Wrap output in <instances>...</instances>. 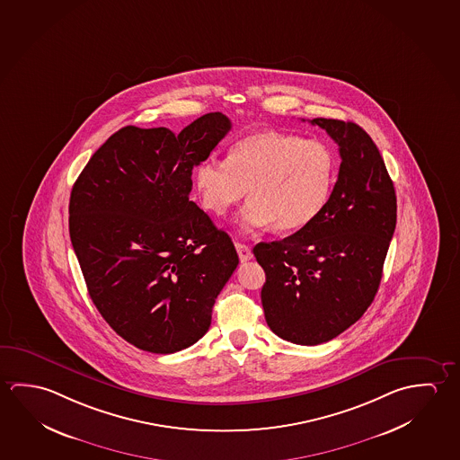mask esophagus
<instances>
[{"instance_id": "obj_1", "label": "esophagus", "mask_w": 460, "mask_h": 460, "mask_svg": "<svg viewBox=\"0 0 460 460\" xmlns=\"http://www.w3.org/2000/svg\"><path fill=\"white\" fill-rule=\"evenodd\" d=\"M235 250H237V253H239V260H241L242 263H245V261H249V260L253 258L252 250H250L249 245H245V243L237 242V243H235Z\"/></svg>"}]
</instances>
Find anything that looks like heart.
I'll list each match as a JSON object with an SVG mask.
<instances>
[{"label":"heart","instance_id":"obj_1","mask_svg":"<svg viewBox=\"0 0 460 460\" xmlns=\"http://www.w3.org/2000/svg\"><path fill=\"white\" fill-rule=\"evenodd\" d=\"M335 158L323 141L280 131H256L231 146L226 162L207 158L194 173L205 210L223 217L245 192L243 229L288 233L306 226L331 196Z\"/></svg>","mask_w":460,"mask_h":460}]
</instances>
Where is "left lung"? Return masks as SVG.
Wrapping results in <instances>:
<instances>
[{"label":"left lung","mask_w":460,"mask_h":460,"mask_svg":"<svg viewBox=\"0 0 460 460\" xmlns=\"http://www.w3.org/2000/svg\"><path fill=\"white\" fill-rule=\"evenodd\" d=\"M311 123L339 144V180L311 223L253 249L266 272V323L309 347L335 339L369 308L396 227V194L372 137L353 121Z\"/></svg>","instance_id":"obj_1"}]
</instances>
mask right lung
Returning <instances> with one entry per match:
<instances>
[{"label": "right lung", "mask_w": 460, "mask_h": 460, "mask_svg": "<svg viewBox=\"0 0 460 460\" xmlns=\"http://www.w3.org/2000/svg\"><path fill=\"white\" fill-rule=\"evenodd\" d=\"M231 129L205 113L181 133L125 127L93 154L68 204V233L107 324L149 353L202 339L239 264L233 241L189 194L192 168Z\"/></svg>", "instance_id": "right-lung-1"}]
</instances>
